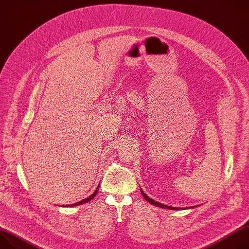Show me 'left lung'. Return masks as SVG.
Instances as JSON below:
<instances>
[{"label":"left lung","instance_id":"1","mask_svg":"<svg viewBox=\"0 0 249 249\" xmlns=\"http://www.w3.org/2000/svg\"><path fill=\"white\" fill-rule=\"evenodd\" d=\"M141 193H142V195H143V196L146 198V200L148 201V202H150V203H152V205H154V206H157V207H160V208H163V209H168V210H183V209H179V208H173V207H169V206H165V205H163V203H160V202H158V201H156V200H154V199H152V198H150L142 190H141Z\"/></svg>","mask_w":249,"mask_h":249}]
</instances>
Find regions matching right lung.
<instances>
[{
	"mask_svg": "<svg viewBox=\"0 0 249 249\" xmlns=\"http://www.w3.org/2000/svg\"><path fill=\"white\" fill-rule=\"evenodd\" d=\"M98 190H99V187L95 190V192L90 196H88V197H86V198H84V199H82V200H80V201H77V202H75V203H73V205H70V206H67V207H75V206H79V205H82V203H85V202H88L89 200H91L96 195H97V193H98ZM65 207V206H64Z\"/></svg>",
	"mask_w": 249,
	"mask_h": 249,
	"instance_id": "1",
	"label": "right lung"
}]
</instances>
